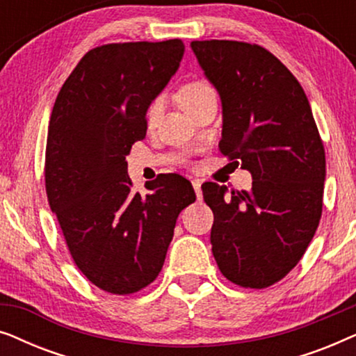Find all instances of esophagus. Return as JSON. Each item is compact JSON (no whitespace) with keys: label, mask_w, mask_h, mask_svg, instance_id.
Masks as SVG:
<instances>
[{"label":"esophagus","mask_w":356,"mask_h":356,"mask_svg":"<svg viewBox=\"0 0 356 356\" xmlns=\"http://www.w3.org/2000/svg\"><path fill=\"white\" fill-rule=\"evenodd\" d=\"M191 183H193L194 191H196L197 199H201V197H202V193H201V179H193Z\"/></svg>","instance_id":"obj_1"}]
</instances>
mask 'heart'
Segmentation results:
<instances>
[{
  "instance_id": "heart-1",
  "label": "heart",
  "mask_w": 356,
  "mask_h": 356,
  "mask_svg": "<svg viewBox=\"0 0 356 356\" xmlns=\"http://www.w3.org/2000/svg\"><path fill=\"white\" fill-rule=\"evenodd\" d=\"M216 92L211 86L207 84V82H202V81H196V82H191V84H186L179 92V104H181L183 110L186 111L191 108L197 104L199 100L206 99L209 95H213ZM162 108H163V102L162 99H155L152 104L149 105L147 108V121L149 123H154L155 120L159 118V115L162 113Z\"/></svg>"
}]
</instances>
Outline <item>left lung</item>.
I'll use <instances>...</instances> for the list:
<instances>
[{"instance_id":"8db88e82","label":"left lung","mask_w":356,"mask_h":356,"mask_svg":"<svg viewBox=\"0 0 356 356\" xmlns=\"http://www.w3.org/2000/svg\"><path fill=\"white\" fill-rule=\"evenodd\" d=\"M191 48L222 100L220 152L252 177L250 191L202 184L213 257L233 284L266 289L298 264L319 225L323 140L303 87L266 48L233 40Z\"/></svg>"}]
</instances>
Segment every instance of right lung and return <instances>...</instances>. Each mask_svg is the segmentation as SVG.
Listing matches in <instances>:
<instances>
[{"instance_id":"1","label":"right lung","mask_w":356,"mask_h":356,"mask_svg":"<svg viewBox=\"0 0 356 356\" xmlns=\"http://www.w3.org/2000/svg\"><path fill=\"white\" fill-rule=\"evenodd\" d=\"M184 55L179 38L87 51L53 106L45 154L48 204L79 270L115 295L157 279L179 212L196 201L177 173L133 193L126 155L147 131L149 105Z\"/></svg>"}]
</instances>
